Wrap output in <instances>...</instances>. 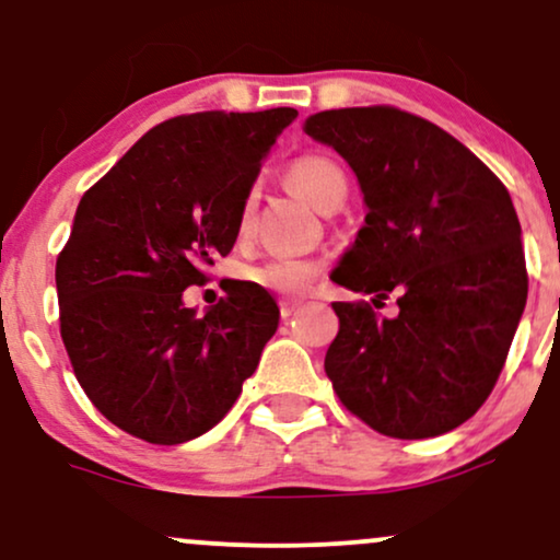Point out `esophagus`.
Listing matches in <instances>:
<instances>
[{
  "instance_id": "esophagus-1",
  "label": "esophagus",
  "mask_w": 560,
  "mask_h": 560,
  "mask_svg": "<svg viewBox=\"0 0 560 560\" xmlns=\"http://www.w3.org/2000/svg\"><path fill=\"white\" fill-rule=\"evenodd\" d=\"M298 307H300V300H289V298H281V300H279V313H281V318H289L294 311H298Z\"/></svg>"
}]
</instances>
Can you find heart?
Returning <instances> with one entry per match:
<instances>
[{
    "mask_svg": "<svg viewBox=\"0 0 560 560\" xmlns=\"http://www.w3.org/2000/svg\"><path fill=\"white\" fill-rule=\"evenodd\" d=\"M287 182L292 189L316 205L318 210L339 208L345 202L347 191H350V182L347 173L339 163L324 155H305L298 158L287 168ZM255 221V191L244 197L240 208V234H247ZM324 262L316 258H298V255H271L240 268V279L247 284L268 289V292L287 294V298H298V294L307 292L313 281L318 279Z\"/></svg>",
    "mask_w": 560,
    "mask_h": 560,
    "instance_id": "heart-1",
    "label": "heart"
}]
</instances>
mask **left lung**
<instances>
[{
  "label": "left lung",
  "instance_id": "obj_1",
  "mask_svg": "<svg viewBox=\"0 0 560 560\" xmlns=\"http://www.w3.org/2000/svg\"><path fill=\"white\" fill-rule=\"evenodd\" d=\"M307 137L361 182L363 229L331 279L371 302H334L326 350L337 397L378 434H445L485 405L526 305L522 226L494 173L432 120L392 105L311 115Z\"/></svg>",
  "mask_w": 560,
  "mask_h": 560
}]
</instances>
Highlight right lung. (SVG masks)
I'll use <instances>...</instances> for the list:
<instances>
[{
	"label": "right lung",
	"instance_id": "obj_1",
	"mask_svg": "<svg viewBox=\"0 0 560 560\" xmlns=\"http://www.w3.org/2000/svg\"><path fill=\"white\" fill-rule=\"evenodd\" d=\"M294 107L205 110L150 128L81 197L57 255L60 337L94 408L126 434L182 445L213 429L279 326L236 281L205 316L184 305L240 234V208Z\"/></svg>",
	"mask_w": 560,
	"mask_h": 560
}]
</instances>
